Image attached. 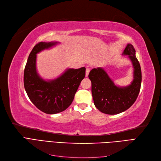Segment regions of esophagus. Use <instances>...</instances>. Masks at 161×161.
<instances>
[{
    "mask_svg": "<svg viewBox=\"0 0 161 161\" xmlns=\"http://www.w3.org/2000/svg\"><path fill=\"white\" fill-rule=\"evenodd\" d=\"M89 72H90V69H86V76L87 77L89 74Z\"/></svg>",
    "mask_w": 161,
    "mask_h": 161,
    "instance_id": "obj_1",
    "label": "esophagus"
}]
</instances>
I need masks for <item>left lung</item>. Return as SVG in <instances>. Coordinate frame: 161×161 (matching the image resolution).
Returning <instances> with one entry per match:
<instances>
[{
  "mask_svg": "<svg viewBox=\"0 0 161 161\" xmlns=\"http://www.w3.org/2000/svg\"><path fill=\"white\" fill-rule=\"evenodd\" d=\"M122 54L128 56L134 68L133 80L128 86L115 85L107 72L101 67L92 69L89 72L94 104L103 114L115 115L125 111L134 104L139 94L142 72L134 46L128 43Z\"/></svg>",
  "mask_w": 161,
  "mask_h": 161,
  "instance_id": "left-lung-1",
  "label": "left lung"
}]
</instances>
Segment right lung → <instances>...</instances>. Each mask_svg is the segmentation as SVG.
Wrapping results in <instances>:
<instances>
[{
	"label": "right lung",
	"mask_w": 161,
	"mask_h": 161,
	"mask_svg": "<svg viewBox=\"0 0 161 161\" xmlns=\"http://www.w3.org/2000/svg\"><path fill=\"white\" fill-rule=\"evenodd\" d=\"M59 42H40L33 48L24 70V86L31 101L47 114H56L71 105L81 80L85 76V67L68 69L53 80L43 79L37 72V53Z\"/></svg>",
	"instance_id": "right-lung-1"
}]
</instances>
